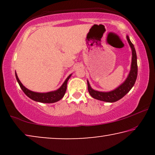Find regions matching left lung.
Returning <instances> with one entry per match:
<instances>
[{
	"instance_id": "8db88e82",
	"label": "left lung",
	"mask_w": 155,
	"mask_h": 155,
	"mask_svg": "<svg viewBox=\"0 0 155 155\" xmlns=\"http://www.w3.org/2000/svg\"><path fill=\"white\" fill-rule=\"evenodd\" d=\"M127 40H128L129 44H130L131 49H132V63H131V69L130 73L124 83L116 88V90L111 92H102L99 91L94 90L91 88L90 83L87 81V87L90 94L93 98L98 99V100L107 101V102H115V101L119 100L124 97L129 91L131 90L134 85L135 81L137 79V56L136 52L134 47V45L130 41L128 36H127Z\"/></svg>"
}]
</instances>
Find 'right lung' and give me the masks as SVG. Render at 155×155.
I'll return each instance as SVG.
<instances>
[{"mask_svg":"<svg viewBox=\"0 0 155 155\" xmlns=\"http://www.w3.org/2000/svg\"><path fill=\"white\" fill-rule=\"evenodd\" d=\"M71 75H70L67 78V79L65 80L64 82H63L62 86H61L58 90L54 91V92L46 93H38L30 91L28 90V89L25 87V86H23V84L21 83L18 75H17V74L15 73V77L17 80H18V82L19 83V85L20 86L21 89H22L25 94H26L27 97H29L31 99H32V100L39 101V102L41 103H54L61 100V99L63 97V96H64L65 91H66L67 89L68 80H69L70 78H71Z\"/></svg>","mask_w":155,"mask_h":155,"instance_id":"obj_1","label":"right lung"}]
</instances>
